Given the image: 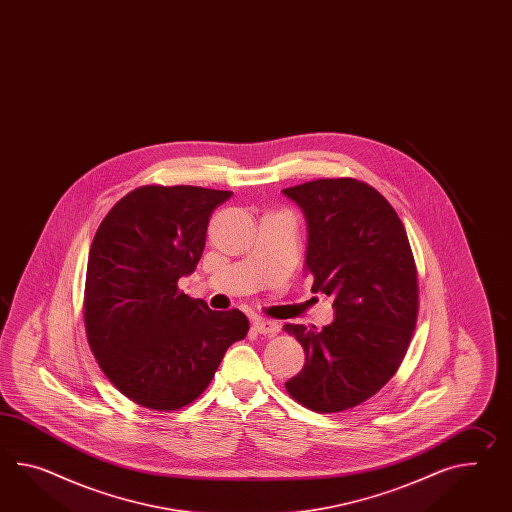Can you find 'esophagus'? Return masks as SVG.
<instances>
[{"label": "esophagus", "instance_id": "obj_1", "mask_svg": "<svg viewBox=\"0 0 512 512\" xmlns=\"http://www.w3.org/2000/svg\"><path fill=\"white\" fill-rule=\"evenodd\" d=\"M253 329L261 335H275L279 331V324L272 322V320H261L259 318V320L253 322Z\"/></svg>", "mask_w": 512, "mask_h": 512}]
</instances>
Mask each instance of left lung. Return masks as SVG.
<instances>
[{"label": "left lung", "instance_id": "left-lung-1", "mask_svg": "<svg viewBox=\"0 0 512 512\" xmlns=\"http://www.w3.org/2000/svg\"><path fill=\"white\" fill-rule=\"evenodd\" d=\"M283 196L307 222L312 292L331 296L335 309L320 333L285 325L305 349L285 387L312 411H346L388 383L409 348L418 314L411 244L392 205L357 179H318Z\"/></svg>", "mask_w": 512, "mask_h": 512}]
</instances>
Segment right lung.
I'll return each mask as SVG.
<instances>
[{
  "label": "right lung",
  "instance_id": "obj_1",
  "mask_svg": "<svg viewBox=\"0 0 512 512\" xmlns=\"http://www.w3.org/2000/svg\"><path fill=\"white\" fill-rule=\"evenodd\" d=\"M229 190L140 187L103 218L88 253L85 327L114 387L175 411L209 387L227 348L248 335L242 312L211 311L177 290L196 270L212 211Z\"/></svg>",
  "mask_w": 512,
  "mask_h": 512
}]
</instances>
